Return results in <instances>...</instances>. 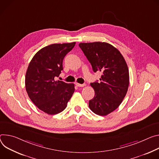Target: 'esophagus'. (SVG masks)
<instances>
[{
  "label": "esophagus",
  "mask_w": 159,
  "mask_h": 159,
  "mask_svg": "<svg viewBox=\"0 0 159 159\" xmlns=\"http://www.w3.org/2000/svg\"><path fill=\"white\" fill-rule=\"evenodd\" d=\"M75 84H76L77 86H78V87H83V86H86L85 84H80V83H76Z\"/></svg>",
  "instance_id": "esophagus-1"
}]
</instances>
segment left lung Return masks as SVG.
Returning <instances> with one entry per match:
<instances>
[{"label": "left lung", "instance_id": "left-lung-1", "mask_svg": "<svg viewBox=\"0 0 159 159\" xmlns=\"http://www.w3.org/2000/svg\"><path fill=\"white\" fill-rule=\"evenodd\" d=\"M79 46L93 71L102 73L99 83H90L95 96L89 101V107L97 115L107 116L119 106L128 92L129 76L127 64L120 52L108 43H80Z\"/></svg>", "mask_w": 159, "mask_h": 159}]
</instances>
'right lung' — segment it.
<instances>
[{
    "instance_id": "add662e5",
    "label": "right lung",
    "mask_w": 159,
    "mask_h": 159,
    "mask_svg": "<svg viewBox=\"0 0 159 159\" xmlns=\"http://www.w3.org/2000/svg\"><path fill=\"white\" fill-rule=\"evenodd\" d=\"M76 42L54 43L36 53L28 67L25 76L27 93L43 112L54 115L63 111L75 92L73 83L56 81L63 69L64 57Z\"/></svg>"
}]
</instances>
